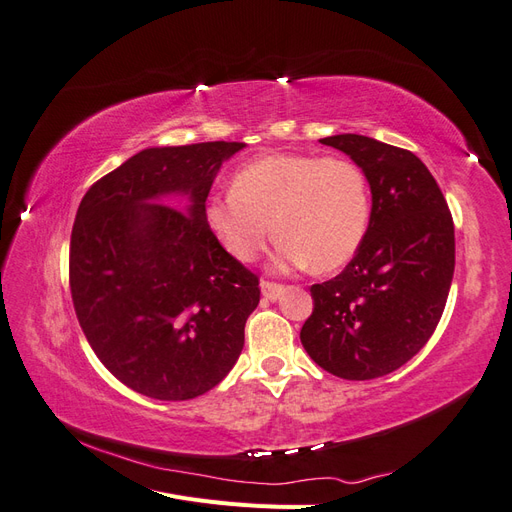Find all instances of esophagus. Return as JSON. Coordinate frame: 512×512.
I'll list each match as a JSON object with an SVG mask.
<instances>
[{
	"mask_svg": "<svg viewBox=\"0 0 512 512\" xmlns=\"http://www.w3.org/2000/svg\"><path fill=\"white\" fill-rule=\"evenodd\" d=\"M260 290H262V297H265V299L277 301V299L282 297L284 286L277 284V282H271V280H262V282H260Z\"/></svg>",
	"mask_w": 512,
	"mask_h": 512,
	"instance_id": "esophagus-1",
	"label": "esophagus"
}]
</instances>
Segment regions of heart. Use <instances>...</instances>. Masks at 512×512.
I'll return each mask as SVG.
<instances>
[{
  "instance_id": "obj_1",
  "label": "heart",
  "mask_w": 512,
  "mask_h": 512,
  "mask_svg": "<svg viewBox=\"0 0 512 512\" xmlns=\"http://www.w3.org/2000/svg\"><path fill=\"white\" fill-rule=\"evenodd\" d=\"M203 215L215 241L239 262L256 260L273 228L282 267L331 273L359 252L371 196L361 166L344 156L271 153L241 166L230 194L211 196Z\"/></svg>"
}]
</instances>
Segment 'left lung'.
Returning a JSON list of instances; mask_svg holds the SVG:
<instances>
[{
    "label": "left lung",
    "instance_id": "1",
    "mask_svg": "<svg viewBox=\"0 0 512 512\" xmlns=\"http://www.w3.org/2000/svg\"><path fill=\"white\" fill-rule=\"evenodd\" d=\"M363 168L371 218L359 252L314 284L307 354L344 380L391 374L436 331L455 271V226L438 181L412 151L359 134L322 138Z\"/></svg>",
    "mask_w": 512,
    "mask_h": 512
}]
</instances>
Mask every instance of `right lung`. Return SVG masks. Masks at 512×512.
<instances>
[{
    "instance_id": "right-lung-1",
    "label": "right lung",
    "mask_w": 512,
    "mask_h": 512,
    "mask_svg": "<svg viewBox=\"0 0 512 512\" xmlns=\"http://www.w3.org/2000/svg\"><path fill=\"white\" fill-rule=\"evenodd\" d=\"M243 143L153 147L98 179L70 237V292L98 359L128 389L162 401L211 391L243 350L258 275L205 224L215 170ZM188 193L183 210L159 203Z\"/></svg>"
}]
</instances>
